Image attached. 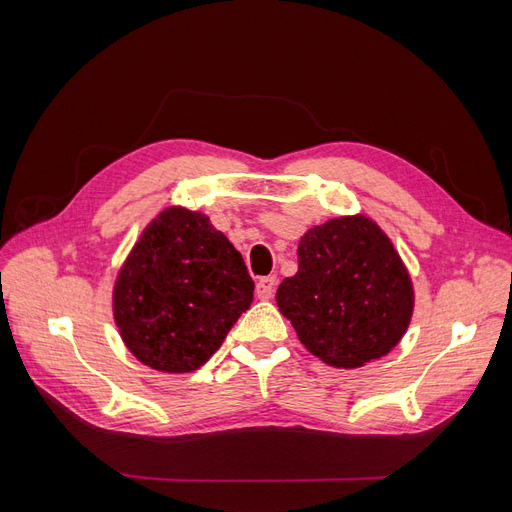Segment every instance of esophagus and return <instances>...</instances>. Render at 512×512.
Returning <instances> with one entry per match:
<instances>
[{
    "label": "esophagus",
    "mask_w": 512,
    "mask_h": 512,
    "mask_svg": "<svg viewBox=\"0 0 512 512\" xmlns=\"http://www.w3.org/2000/svg\"><path fill=\"white\" fill-rule=\"evenodd\" d=\"M275 288H277V277L275 275H265V277H260L258 280V284H256V294H258V299H271L273 294H275Z\"/></svg>",
    "instance_id": "34e87169"
}]
</instances>
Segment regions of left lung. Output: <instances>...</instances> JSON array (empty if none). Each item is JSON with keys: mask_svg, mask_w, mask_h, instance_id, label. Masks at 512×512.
I'll return each instance as SVG.
<instances>
[{"mask_svg": "<svg viewBox=\"0 0 512 512\" xmlns=\"http://www.w3.org/2000/svg\"><path fill=\"white\" fill-rule=\"evenodd\" d=\"M299 271L277 288V307L301 344L333 367L354 369L404 337L414 290L391 239L365 215L307 230Z\"/></svg>", "mask_w": 512, "mask_h": 512, "instance_id": "left-lung-1", "label": "left lung"}]
</instances>
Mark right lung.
<instances>
[{
  "label": "right lung",
  "instance_id": "obj_1",
  "mask_svg": "<svg viewBox=\"0 0 512 512\" xmlns=\"http://www.w3.org/2000/svg\"><path fill=\"white\" fill-rule=\"evenodd\" d=\"M252 299L254 282L232 243L207 215L170 207L121 267L113 312L138 361L185 374L211 359Z\"/></svg>",
  "mask_w": 512,
  "mask_h": 512
}]
</instances>
